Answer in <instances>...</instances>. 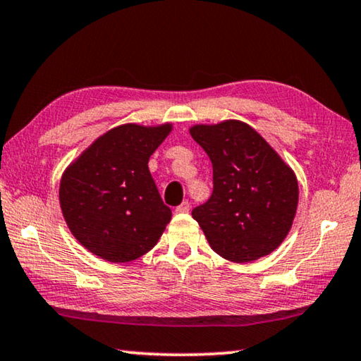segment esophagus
Here are the masks:
<instances>
[{
    "label": "esophagus",
    "mask_w": 361,
    "mask_h": 361,
    "mask_svg": "<svg viewBox=\"0 0 361 361\" xmlns=\"http://www.w3.org/2000/svg\"><path fill=\"white\" fill-rule=\"evenodd\" d=\"M190 202H181L180 205H178V207H176L175 209V212H176V214H188V212H190Z\"/></svg>",
    "instance_id": "34e87169"
}]
</instances>
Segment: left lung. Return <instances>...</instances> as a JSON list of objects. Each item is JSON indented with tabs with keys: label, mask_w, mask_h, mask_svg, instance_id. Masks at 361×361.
<instances>
[{
	"label": "left lung",
	"mask_w": 361,
	"mask_h": 361,
	"mask_svg": "<svg viewBox=\"0 0 361 361\" xmlns=\"http://www.w3.org/2000/svg\"><path fill=\"white\" fill-rule=\"evenodd\" d=\"M190 133L214 167V192L192 210L210 247L236 263L271 254L290 231L299 204L294 170L241 120L194 125Z\"/></svg>",
	"instance_id": "obj_1"
}]
</instances>
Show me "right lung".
<instances>
[{
    "label": "right lung",
    "mask_w": 361,
    "mask_h": 361,
    "mask_svg": "<svg viewBox=\"0 0 361 361\" xmlns=\"http://www.w3.org/2000/svg\"><path fill=\"white\" fill-rule=\"evenodd\" d=\"M173 128L125 123L106 131L61 176L68 230L99 259L125 263L149 252L171 220L154 183L149 157Z\"/></svg>",
    "instance_id": "add662e5"
}]
</instances>
